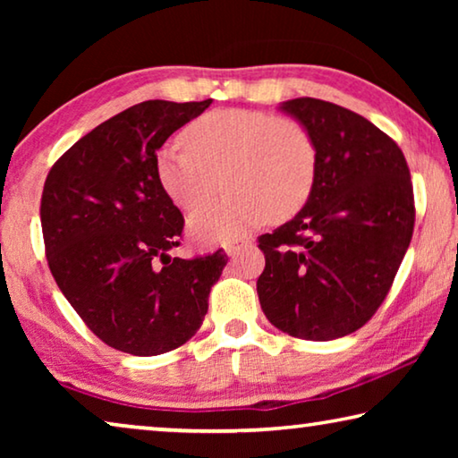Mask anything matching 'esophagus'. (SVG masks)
I'll return each mask as SVG.
<instances>
[{
	"label": "esophagus",
	"instance_id": "34e87169",
	"mask_svg": "<svg viewBox=\"0 0 458 458\" xmlns=\"http://www.w3.org/2000/svg\"><path fill=\"white\" fill-rule=\"evenodd\" d=\"M246 246H248L246 240H232V242L224 244V250H226L228 257H236V254L242 250V248H246Z\"/></svg>",
	"mask_w": 458,
	"mask_h": 458
}]
</instances>
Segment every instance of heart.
<instances>
[{
  "label": "heart",
  "instance_id": "heart-1",
  "mask_svg": "<svg viewBox=\"0 0 458 458\" xmlns=\"http://www.w3.org/2000/svg\"><path fill=\"white\" fill-rule=\"evenodd\" d=\"M183 145L157 153L161 188L175 206L191 210L218 190H230L190 216L188 226L201 242H230L268 216L286 220L311 198L317 147L303 123L248 108L201 114L182 133Z\"/></svg>",
  "mask_w": 458,
  "mask_h": 458
}]
</instances>
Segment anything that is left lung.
<instances>
[{"mask_svg":"<svg viewBox=\"0 0 458 458\" xmlns=\"http://www.w3.org/2000/svg\"><path fill=\"white\" fill-rule=\"evenodd\" d=\"M281 108L311 133L317 177L303 210L259 238L260 307L293 337L337 339L390 293L414 232L410 169L396 141L350 108L309 97Z\"/></svg>","mask_w":458,"mask_h":458,"instance_id":"8db88e82","label":"left lung"}]
</instances>
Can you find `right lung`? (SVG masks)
Masks as SVG:
<instances>
[{
  "mask_svg": "<svg viewBox=\"0 0 458 458\" xmlns=\"http://www.w3.org/2000/svg\"><path fill=\"white\" fill-rule=\"evenodd\" d=\"M212 105L145 100L79 139L46 177L40 218L50 273L108 347L159 355L208 313L228 257L172 259L183 216L157 180V149Z\"/></svg>",
  "mask_w": 458,
  "mask_h": 458,
  "instance_id": "right-lung-1",
  "label": "right lung"
}]
</instances>
